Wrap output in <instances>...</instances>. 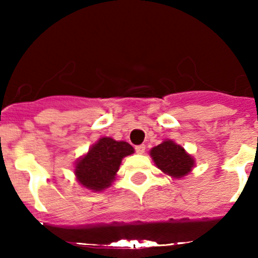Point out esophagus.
<instances>
[{
  "instance_id": "34e87169",
  "label": "esophagus",
  "mask_w": 258,
  "mask_h": 258,
  "mask_svg": "<svg viewBox=\"0 0 258 258\" xmlns=\"http://www.w3.org/2000/svg\"><path fill=\"white\" fill-rule=\"evenodd\" d=\"M145 150H146V146H145V145L136 146V152L140 153V155H142V153H145Z\"/></svg>"
}]
</instances>
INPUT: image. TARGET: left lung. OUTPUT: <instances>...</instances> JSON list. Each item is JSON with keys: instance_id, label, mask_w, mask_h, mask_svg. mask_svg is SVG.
<instances>
[{"instance_id": "left-lung-1", "label": "left lung", "mask_w": 258, "mask_h": 258, "mask_svg": "<svg viewBox=\"0 0 258 258\" xmlns=\"http://www.w3.org/2000/svg\"><path fill=\"white\" fill-rule=\"evenodd\" d=\"M150 155L162 172L175 178L188 175L195 166L194 157L188 155L182 146L171 140H165L162 144L153 147Z\"/></svg>"}]
</instances>
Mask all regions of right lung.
<instances>
[{
  "instance_id": "obj_1",
  "label": "right lung",
  "mask_w": 258,
  "mask_h": 258,
  "mask_svg": "<svg viewBox=\"0 0 258 258\" xmlns=\"http://www.w3.org/2000/svg\"><path fill=\"white\" fill-rule=\"evenodd\" d=\"M134 152V147L127 142L102 137L91 146L85 156L77 160L75 166L77 181L88 189L103 191L113 182L122 158Z\"/></svg>"
}]
</instances>
